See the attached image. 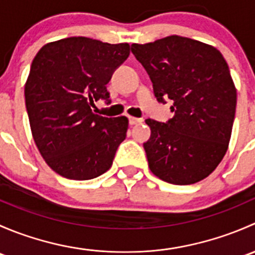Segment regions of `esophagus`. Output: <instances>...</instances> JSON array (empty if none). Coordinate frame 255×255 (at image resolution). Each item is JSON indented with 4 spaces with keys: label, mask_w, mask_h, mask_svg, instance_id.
I'll list each match as a JSON object with an SVG mask.
<instances>
[{
    "label": "esophagus",
    "mask_w": 255,
    "mask_h": 255,
    "mask_svg": "<svg viewBox=\"0 0 255 255\" xmlns=\"http://www.w3.org/2000/svg\"><path fill=\"white\" fill-rule=\"evenodd\" d=\"M128 121H129L130 126L139 125V123H142V120H140V118H135V117H129L128 118Z\"/></svg>",
    "instance_id": "obj_1"
}]
</instances>
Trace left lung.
Returning <instances> with one entry per match:
<instances>
[{
  "label": "left lung",
  "instance_id": "1",
  "mask_svg": "<svg viewBox=\"0 0 255 255\" xmlns=\"http://www.w3.org/2000/svg\"><path fill=\"white\" fill-rule=\"evenodd\" d=\"M130 49L158 102H173L168 122L145 120L151 130L143 144L149 169L174 185L205 179L225 156L235 121L237 91L225 58L216 48L180 35Z\"/></svg>",
  "mask_w": 255,
  "mask_h": 255
}]
</instances>
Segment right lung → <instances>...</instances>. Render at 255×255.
Masks as SVG:
<instances>
[{
	"mask_svg": "<svg viewBox=\"0 0 255 255\" xmlns=\"http://www.w3.org/2000/svg\"><path fill=\"white\" fill-rule=\"evenodd\" d=\"M129 55V44L70 37L45 44L24 86L33 139L59 175L90 180L106 173L126 139L125 116L102 117L91 106L111 102L106 85Z\"/></svg>",
	"mask_w": 255,
	"mask_h": 255,
	"instance_id": "right-lung-1",
	"label": "right lung"
}]
</instances>
